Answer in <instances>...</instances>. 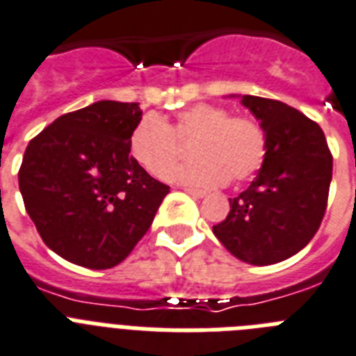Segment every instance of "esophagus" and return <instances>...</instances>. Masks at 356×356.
<instances>
[{
    "label": "esophagus",
    "instance_id": "1",
    "mask_svg": "<svg viewBox=\"0 0 356 356\" xmlns=\"http://www.w3.org/2000/svg\"><path fill=\"white\" fill-rule=\"evenodd\" d=\"M184 192H188L190 195H193V197H204V195H207V192H204V190H199V188H184Z\"/></svg>",
    "mask_w": 356,
    "mask_h": 356
}]
</instances>
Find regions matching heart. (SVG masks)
Returning <instances> with one entry per match:
<instances>
[{
	"mask_svg": "<svg viewBox=\"0 0 356 356\" xmlns=\"http://www.w3.org/2000/svg\"><path fill=\"white\" fill-rule=\"evenodd\" d=\"M192 143L193 161L172 172L170 179L193 186H219L230 179L252 177L267 155V135L258 120L213 104H195L175 115L172 124L144 115L129 135L133 159L155 177H166L183 155L181 144Z\"/></svg>",
	"mask_w": 356,
	"mask_h": 356,
	"instance_id": "1",
	"label": "heart"
}]
</instances>
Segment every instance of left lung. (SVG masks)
Masks as SVG:
<instances>
[{
    "label": "left lung",
    "mask_w": 356,
    "mask_h": 356,
    "mask_svg": "<svg viewBox=\"0 0 356 356\" xmlns=\"http://www.w3.org/2000/svg\"><path fill=\"white\" fill-rule=\"evenodd\" d=\"M241 104L267 135V155L212 230L228 252L261 267L291 258L314 238L327 208L333 155L322 128L298 109L252 95Z\"/></svg>",
    "instance_id": "1"
}]
</instances>
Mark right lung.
Instances as JSON below:
<instances>
[{
    "mask_svg": "<svg viewBox=\"0 0 356 356\" xmlns=\"http://www.w3.org/2000/svg\"><path fill=\"white\" fill-rule=\"evenodd\" d=\"M137 102L100 100L65 113L29 143L18 172L43 243L80 267L111 268L152 227L170 186L129 152Z\"/></svg>",
    "mask_w": 356,
    "mask_h": 356,
    "instance_id": "add662e5",
    "label": "right lung"
}]
</instances>
